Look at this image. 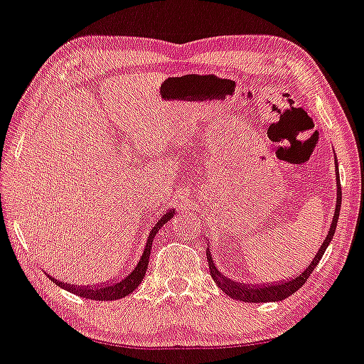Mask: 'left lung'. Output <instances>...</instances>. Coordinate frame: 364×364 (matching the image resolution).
I'll return each instance as SVG.
<instances>
[{"instance_id": "left-lung-1", "label": "left lung", "mask_w": 364, "mask_h": 364, "mask_svg": "<svg viewBox=\"0 0 364 364\" xmlns=\"http://www.w3.org/2000/svg\"><path fill=\"white\" fill-rule=\"evenodd\" d=\"M336 159V158H334ZM336 163V206H334V216L333 222H331L329 232L326 235L324 242L321 243L319 250L314 255V259L311 260V264L306 267L302 272H299V275H294L291 279H282V280H272V282H240V280L230 279L227 275L222 274L218 270V267L215 265L213 257L210 254V247H206V260H208L210 265V275L213 277L215 284L218 285L222 291L227 294L228 297L237 299V301L242 302H279L287 299L289 296H292L294 292H297L302 285L306 284V280L309 279V275L312 274V270L316 269L319 260L323 259L326 248L329 247L331 240H333L336 227H338V218H339V211H341V183H339V169H338V159L334 161Z\"/></svg>"}]
</instances>
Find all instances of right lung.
<instances>
[{"label": "right lung", "instance_id": "add662e5", "mask_svg": "<svg viewBox=\"0 0 364 364\" xmlns=\"http://www.w3.org/2000/svg\"><path fill=\"white\" fill-rule=\"evenodd\" d=\"M174 213H176V208H168L166 213H163L159 218L154 220L153 227H151V232L148 235V240H146V245L141 252V259L137 262L134 269L131 272H127V275H124L122 279H110V280H104V282H97L94 285H79V284H68V282H62V280L52 277V275L45 272V275L50 280H53L58 287H62L63 291H68L75 296H80L84 299H90V301H117V299H122L131 294L132 291H136L139 287V284L144 279L146 270H148L149 265V255H151V247H153V240L156 237V233L159 232V228L163 227L164 223H168L169 220L173 218Z\"/></svg>", "mask_w": 364, "mask_h": 364}]
</instances>
